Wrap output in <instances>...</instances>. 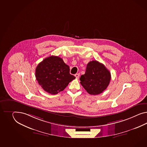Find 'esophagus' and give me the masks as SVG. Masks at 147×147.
<instances>
[{
	"mask_svg": "<svg viewBox=\"0 0 147 147\" xmlns=\"http://www.w3.org/2000/svg\"><path fill=\"white\" fill-rule=\"evenodd\" d=\"M75 78H76V79H78L79 78V76H80V74L79 73H78V74H76L75 75Z\"/></svg>",
	"mask_w": 147,
	"mask_h": 147,
	"instance_id": "obj_1",
	"label": "esophagus"
}]
</instances>
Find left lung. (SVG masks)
Listing matches in <instances>:
<instances>
[{"label": "left lung", "mask_w": 147, "mask_h": 147, "mask_svg": "<svg viewBox=\"0 0 147 147\" xmlns=\"http://www.w3.org/2000/svg\"><path fill=\"white\" fill-rule=\"evenodd\" d=\"M111 79V73L105 65L97 61H90L84 74L81 76V84L88 93L97 95L107 88Z\"/></svg>", "instance_id": "1"}]
</instances>
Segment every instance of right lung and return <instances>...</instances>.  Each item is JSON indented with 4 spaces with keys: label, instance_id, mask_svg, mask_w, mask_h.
Listing matches in <instances>:
<instances>
[{
    "label": "right lung",
    "instance_id": "obj_1",
    "mask_svg": "<svg viewBox=\"0 0 147 147\" xmlns=\"http://www.w3.org/2000/svg\"><path fill=\"white\" fill-rule=\"evenodd\" d=\"M36 78L46 92L56 94L63 91L75 77L69 73V67L58 56L46 58L36 68Z\"/></svg>",
    "mask_w": 147,
    "mask_h": 147
}]
</instances>
